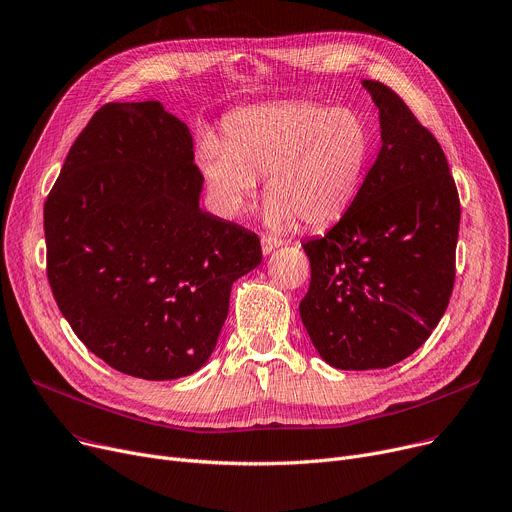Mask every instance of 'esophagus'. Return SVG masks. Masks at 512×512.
Segmentation results:
<instances>
[{
    "mask_svg": "<svg viewBox=\"0 0 512 512\" xmlns=\"http://www.w3.org/2000/svg\"><path fill=\"white\" fill-rule=\"evenodd\" d=\"M282 245H284L282 238H276V236H263L261 238V251H263V255H269L271 251H276Z\"/></svg>",
    "mask_w": 512,
    "mask_h": 512,
    "instance_id": "34e87169",
    "label": "esophagus"
}]
</instances>
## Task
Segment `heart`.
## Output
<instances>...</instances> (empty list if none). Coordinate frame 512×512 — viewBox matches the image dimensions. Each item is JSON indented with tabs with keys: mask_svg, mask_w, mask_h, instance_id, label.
Segmentation results:
<instances>
[{
	"mask_svg": "<svg viewBox=\"0 0 512 512\" xmlns=\"http://www.w3.org/2000/svg\"><path fill=\"white\" fill-rule=\"evenodd\" d=\"M226 142L203 135L195 148L199 173L216 210L247 212L265 180L267 222L323 226L342 216L360 191L374 133L352 107L317 100H280L226 117Z\"/></svg>",
	"mask_w": 512,
	"mask_h": 512,
	"instance_id": "b5f03b06",
	"label": "heart"
}]
</instances>
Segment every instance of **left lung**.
I'll list each match as a JSON object with an SVG mask.
<instances>
[{
	"mask_svg": "<svg viewBox=\"0 0 512 512\" xmlns=\"http://www.w3.org/2000/svg\"><path fill=\"white\" fill-rule=\"evenodd\" d=\"M381 152L348 212L302 245L311 286L300 317L333 368H387L414 354L445 315L455 284L459 193L434 135L385 84Z\"/></svg>",
	"mask_w": 512,
	"mask_h": 512,
	"instance_id": "1",
	"label": "left lung"
}]
</instances>
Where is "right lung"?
<instances>
[{"mask_svg":"<svg viewBox=\"0 0 512 512\" xmlns=\"http://www.w3.org/2000/svg\"><path fill=\"white\" fill-rule=\"evenodd\" d=\"M189 127L158 100L109 102L45 201L47 278L82 344L146 381L212 356L232 284L261 263L255 232L199 208Z\"/></svg>","mask_w":512,"mask_h":512,"instance_id":"1","label":"right lung"}]
</instances>
